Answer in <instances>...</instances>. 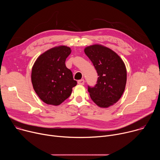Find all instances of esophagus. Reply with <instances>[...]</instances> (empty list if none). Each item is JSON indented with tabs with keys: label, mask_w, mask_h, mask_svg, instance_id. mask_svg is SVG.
<instances>
[{
	"label": "esophagus",
	"mask_w": 160,
	"mask_h": 160,
	"mask_svg": "<svg viewBox=\"0 0 160 160\" xmlns=\"http://www.w3.org/2000/svg\"><path fill=\"white\" fill-rule=\"evenodd\" d=\"M78 83L79 85H84V83H85V81H84V80H83V79L80 80H78Z\"/></svg>",
	"instance_id": "34e87169"
}]
</instances>
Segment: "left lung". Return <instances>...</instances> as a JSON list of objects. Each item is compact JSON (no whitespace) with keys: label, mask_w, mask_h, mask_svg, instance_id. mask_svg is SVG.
I'll list each match as a JSON object with an SVG mask.
<instances>
[{"label":"left lung","mask_w":160,"mask_h":160,"mask_svg":"<svg viewBox=\"0 0 160 160\" xmlns=\"http://www.w3.org/2000/svg\"><path fill=\"white\" fill-rule=\"evenodd\" d=\"M85 54L93 63L99 76L94 87L88 86L91 99L100 108H108L118 101L127 83V69L122 58L100 44L86 47Z\"/></svg>","instance_id":"obj_1"}]
</instances>
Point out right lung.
<instances>
[{"label":"right lung","mask_w":160,"mask_h":160,"mask_svg":"<svg viewBox=\"0 0 160 160\" xmlns=\"http://www.w3.org/2000/svg\"><path fill=\"white\" fill-rule=\"evenodd\" d=\"M72 52L65 45L51 48L36 59L32 70V83L39 98L49 105L58 106L69 98L77 82L66 59Z\"/></svg>","instance_id":"1"}]
</instances>
